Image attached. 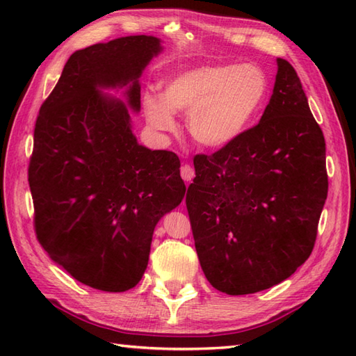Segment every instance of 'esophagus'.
I'll use <instances>...</instances> for the list:
<instances>
[{
	"instance_id": "obj_1",
	"label": "esophagus",
	"mask_w": 356,
	"mask_h": 356,
	"mask_svg": "<svg viewBox=\"0 0 356 356\" xmlns=\"http://www.w3.org/2000/svg\"><path fill=\"white\" fill-rule=\"evenodd\" d=\"M180 174H182V179L185 180V182H191V180L194 179V176H195V171H194V168H193L191 165L185 163L182 168H180Z\"/></svg>"
}]
</instances>
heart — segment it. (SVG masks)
<instances>
[{
  "mask_svg": "<svg viewBox=\"0 0 356 356\" xmlns=\"http://www.w3.org/2000/svg\"><path fill=\"white\" fill-rule=\"evenodd\" d=\"M268 76L254 64H205L174 73L162 96L148 93L143 111L159 131L176 127L172 111H190L188 130L205 148H223L243 133L268 97Z\"/></svg>",
  "mask_w": 356,
  "mask_h": 356,
  "instance_id": "1",
  "label": "heart"
}]
</instances>
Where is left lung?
I'll return each mask as SVG.
<instances>
[{"label": "left lung", "mask_w": 356, "mask_h": 356, "mask_svg": "<svg viewBox=\"0 0 356 356\" xmlns=\"http://www.w3.org/2000/svg\"><path fill=\"white\" fill-rule=\"evenodd\" d=\"M260 122L213 154H195L186 191L203 274L228 295L289 278L315 246L327 197L326 142L300 78L277 59Z\"/></svg>", "instance_id": "left-lung-1"}]
</instances>
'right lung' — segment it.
<instances>
[{"label": "right lung", "mask_w": 356, "mask_h": 356, "mask_svg": "<svg viewBox=\"0 0 356 356\" xmlns=\"http://www.w3.org/2000/svg\"><path fill=\"white\" fill-rule=\"evenodd\" d=\"M162 50L154 36L118 38L74 51L41 105L29 163L36 238L93 289L125 292L147 269L161 217L182 202L180 161L136 140L139 76ZM127 86V102L100 93Z\"/></svg>", "instance_id": "right-lung-1"}]
</instances>
